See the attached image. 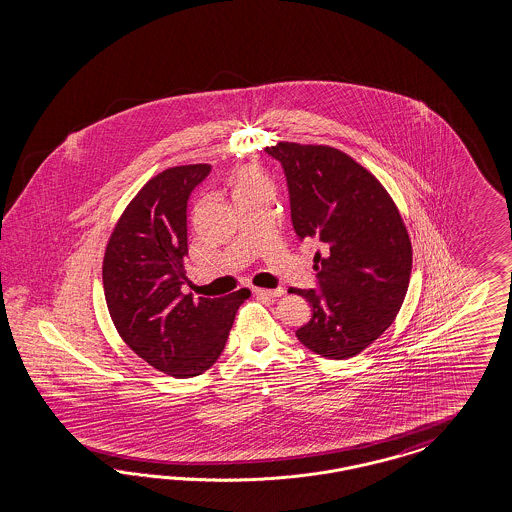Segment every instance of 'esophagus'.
Returning a JSON list of instances; mask_svg holds the SVG:
<instances>
[{
    "instance_id": "1",
    "label": "esophagus",
    "mask_w": 512,
    "mask_h": 512,
    "mask_svg": "<svg viewBox=\"0 0 512 512\" xmlns=\"http://www.w3.org/2000/svg\"><path fill=\"white\" fill-rule=\"evenodd\" d=\"M253 293L257 296H266V298H276V296H281L285 291L279 287V289H261V287H255L253 289Z\"/></svg>"
}]
</instances>
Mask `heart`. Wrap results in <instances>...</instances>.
Listing matches in <instances>:
<instances>
[{
    "label": "heart",
    "mask_w": 512,
    "mask_h": 512,
    "mask_svg": "<svg viewBox=\"0 0 512 512\" xmlns=\"http://www.w3.org/2000/svg\"><path fill=\"white\" fill-rule=\"evenodd\" d=\"M263 186H268V182H266V178L257 169L246 167V169H240V171L236 172V193L238 191H248V189H253V187Z\"/></svg>",
    "instance_id": "obj_1"
}]
</instances>
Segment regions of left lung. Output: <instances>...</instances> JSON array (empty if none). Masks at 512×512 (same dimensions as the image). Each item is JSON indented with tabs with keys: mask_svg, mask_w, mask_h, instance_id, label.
Instances as JSON below:
<instances>
[{
	"mask_svg": "<svg viewBox=\"0 0 512 512\" xmlns=\"http://www.w3.org/2000/svg\"><path fill=\"white\" fill-rule=\"evenodd\" d=\"M264 150L285 172L296 236L325 246L313 266L319 289L291 291L311 308L296 338L321 357H355L402 308L413 263L402 216L372 172L336 148L278 142Z\"/></svg>",
	"mask_w": 512,
	"mask_h": 512,
	"instance_id": "obj_1",
	"label": "left lung"
}]
</instances>
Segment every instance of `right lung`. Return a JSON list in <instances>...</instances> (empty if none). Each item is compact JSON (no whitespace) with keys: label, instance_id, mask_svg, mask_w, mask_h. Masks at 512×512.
I'll return each mask as SVG.
<instances>
[{"label":"right lung","instance_id":"right-lung-1","mask_svg":"<svg viewBox=\"0 0 512 512\" xmlns=\"http://www.w3.org/2000/svg\"><path fill=\"white\" fill-rule=\"evenodd\" d=\"M210 165L159 172L127 204L110 234L103 287L122 340L159 372L186 379L214 366L234 315L249 298L240 289L221 298L184 295L187 201Z\"/></svg>","mask_w":512,"mask_h":512}]
</instances>
